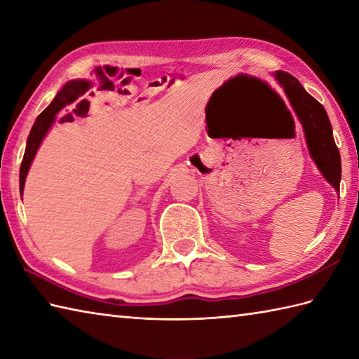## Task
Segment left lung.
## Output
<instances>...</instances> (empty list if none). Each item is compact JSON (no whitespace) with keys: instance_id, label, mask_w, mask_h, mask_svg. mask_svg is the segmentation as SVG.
<instances>
[{"instance_id":"left-lung-1","label":"left lung","mask_w":359,"mask_h":359,"mask_svg":"<svg viewBox=\"0 0 359 359\" xmlns=\"http://www.w3.org/2000/svg\"><path fill=\"white\" fill-rule=\"evenodd\" d=\"M273 75L274 80L284 89L287 98L299 117L304 134H306L309 152L318 170L334 188V191L339 193L341 156L339 149L334 144L332 125L324 106L315 100L293 75L284 71H276Z\"/></svg>"}]
</instances>
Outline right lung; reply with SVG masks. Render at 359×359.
<instances>
[{"label": "right lung", "mask_w": 359, "mask_h": 359, "mask_svg": "<svg viewBox=\"0 0 359 359\" xmlns=\"http://www.w3.org/2000/svg\"><path fill=\"white\" fill-rule=\"evenodd\" d=\"M90 86L93 85H90V81L88 80H72L69 83H66L63 89L60 90L55 98H53L48 108H46L40 116L36 117L35 123L32 129H30V134L27 137L25 157H22L21 168H20V193L21 194H22V189H25V182H26V175L29 172V168L32 165V160L36 154L38 148H40L46 134L49 133L53 121H55V116L65 108L66 104L77 100L79 98L77 93L85 94V90H88Z\"/></svg>", "instance_id": "right-lung-1"}]
</instances>
